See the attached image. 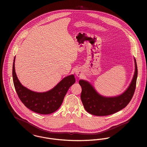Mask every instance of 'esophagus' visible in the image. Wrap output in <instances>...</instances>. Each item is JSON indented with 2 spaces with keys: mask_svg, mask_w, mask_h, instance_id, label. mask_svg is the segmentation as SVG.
Wrapping results in <instances>:
<instances>
[{
  "mask_svg": "<svg viewBox=\"0 0 147 147\" xmlns=\"http://www.w3.org/2000/svg\"><path fill=\"white\" fill-rule=\"evenodd\" d=\"M76 75L78 76V77H80L81 76V72H80V70H76Z\"/></svg>",
  "mask_w": 147,
  "mask_h": 147,
  "instance_id": "obj_1",
  "label": "esophagus"
}]
</instances>
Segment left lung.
<instances>
[{
	"label": "left lung",
	"mask_w": 147,
	"mask_h": 147,
	"mask_svg": "<svg viewBox=\"0 0 147 147\" xmlns=\"http://www.w3.org/2000/svg\"><path fill=\"white\" fill-rule=\"evenodd\" d=\"M135 72L133 79L126 91L120 96L105 97L100 95L88 82L79 80L82 91L81 100L84 108L89 113L97 116H106L114 114L125 108L131 100L136 89L138 67L135 59Z\"/></svg>",
	"instance_id": "8db88e82"
}]
</instances>
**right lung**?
<instances>
[{
	"label": "right lung",
	"mask_w": 147,
	"mask_h": 147,
	"mask_svg": "<svg viewBox=\"0 0 147 147\" xmlns=\"http://www.w3.org/2000/svg\"><path fill=\"white\" fill-rule=\"evenodd\" d=\"M15 60L12 67L13 82L16 92L21 102L30 110L41 114H49L61 106L69 87L76 82L73 75L64 78L51 90L43 93L31 91L22 85L16 76Z\"/></svg>",
	"instance_id": "right-lung-1"
}]
</instances>
